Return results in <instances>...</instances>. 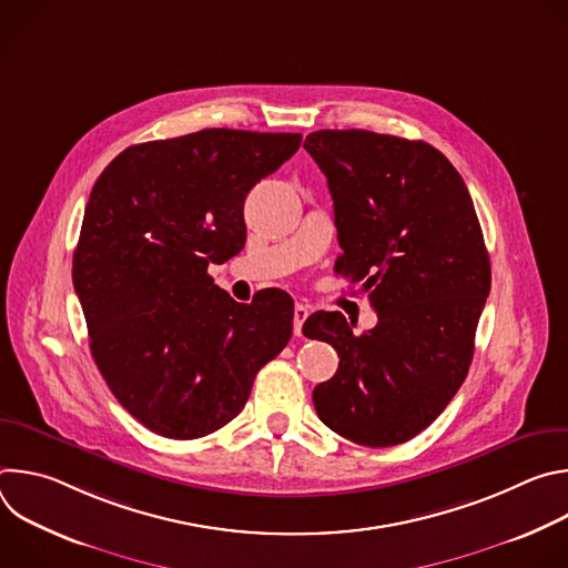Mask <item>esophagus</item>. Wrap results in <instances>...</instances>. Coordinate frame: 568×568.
I'll list each match as a JSON object with an SVG mask.
<instances>
[{"instance_id": "esophagus-1", "label": "esophagus", "mask_w": 568, "mask_h": 568, "mask_svg": "<svg viewBox=\"0 0 568 568\" xmlns=\"http://www.w3.org/2000/svg\"><path fill=\"white\" fill-rule=\"evenodd\" d=\"M307 316H310V307L303 305V303H296V305H294V335H296V337H301L303 323H305Z\"/></svg>"}]
</instances>
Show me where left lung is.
<instances>
[{
    "mask_svg": "<svg viewBox=\"0 0 568 568\" xmlns=\"http://www.w3.org/2000/svg\"><path fill=\"white\" fill-rule=\"evenodd\" d=\"M303 148L328 178L344 254L377 326L355 335L342 312L312 314L303 335L333 344L339 368L314 388L323 425L390 447L427 429L460 388L493 272L467 186L425 141L318 130Z\"/></svg>",
    "mask_w": 568,
    "mask_h": 568,
    "instance_id": "8db88e82",
    "label": "left lung"
}]
</instances>
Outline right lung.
Here are the masks:
<instances>
[{
  "instance_id": "right-lung-1",
  "label": "right lung",
  "mask_w": 568,
  "mask_h": 568,
  "mask_svg": "<svg viewBox=\"0 0 568 568\" xmlns=\"http://www.w3.org/2000/svg\"><path fill=\"white\" fill-rule=\"evenodd\" d=\"M301 134L211 128L125 148L97 180L73 252L90 348L121 407L193 440L233 420L292 337L287 294L235 303L209 276L245 245V200Z\"/></svg>"
}]
</instances>
